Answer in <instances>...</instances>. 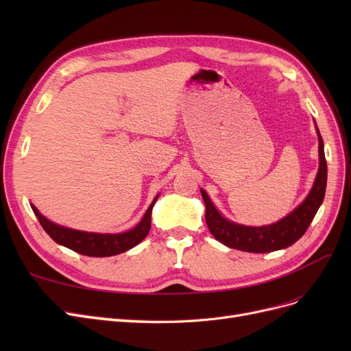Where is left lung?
<instances>
[{
  "label": "left lung",
  "instance_id": "left-lung-1",
  "mask_svg": "<svg viewBox=\"0 0 351 351\" xmlns=\"http://www.w3.org/2000/svg\"><path fill=\"white\" fill-rule=\"evenodd\" d=\"M316 133L317 141H319V169H317L312 190L299 206L271 226L247 227L236 224V222L222 217L210 202L208 193L204 189H200L206 208V226L210 234L231 249L250 253H268L285 249L299 240L306 230L309 228L317 209L322 205L326 190V159L324 152V141L317 127Z\"/></svg>",
  "mask_w": 351,
  "mask_h": 351
}]
</instances>
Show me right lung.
Returning a JSON list of instances; mask_svg holds the SVG:
<instances>
[{
    "instance_id": "obj_1",
    "label": "right lung",
    "mask_w": 351,
    "mask_h": 351,
    "mask_svg": "<svg viewBox=\"0 0 351 351\" xmlns=\"http://www.w3.org/2000/svg\"><path fill=\"white\" fill-rule=\"evenodd\" d=\"M158 196L154 199L152 204L147 208L146 214L143 215L142 221L134 228L120 232V234H101V232H88V231H79L56 224L49 219H47L40 212L36 209L35 205H30L34 209L36 218L39 219L42 228L47 231V234L61 246L69 247L74 252H77L84 256H93V258H107L114 256L129 249L137 246L151 230V215L152 208L155 205Z\"/></svg>"
}]
</instances>
